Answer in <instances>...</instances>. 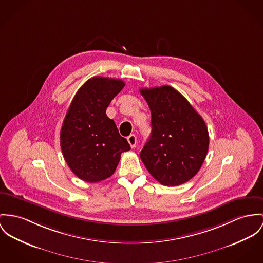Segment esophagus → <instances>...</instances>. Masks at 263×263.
Instances as JSON below:
<instances>
[{
  "instance_id": "34e87169",
  "label": "esophagus",
  "mask_w": 263,
  "mask_h": 263,
  "mask_svg": "<svg viewBox=\"0 0 263 263\" xmlns=\"http://www.w3.org/2000/svg\"><path fill=\"white\" fill-rule=\"evenodd\" d=\"M127 140L129 142L131 148H134L136 146V142H137V137L134 135V134H131L130 136H128Z\"/></svg>"
}]
</instances>
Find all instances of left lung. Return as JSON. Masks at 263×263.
<instances>
[{
  "mask_svg": "<svg viewBox=\"0 0 263 263\" xmlns=\"http://www.w3.org/2000/svg\"><path fill=\"white\" fill-rule=\"evenodd\" d=\"M151 111L152 131L140 153L149 173L165 186L196 175L206 157L209 135L202 117L174 88L140 90Z\"/></svg>",
  "mask_w": 263,
  "mask_h": 263,
  "instance_id": "8db88e82",
  "label": "left lung"
}]
</instances>
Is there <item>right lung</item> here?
<instances>
[{
	"mask_svg": "<svg viewBox=\"0 0 263 263\" xmlns=\"http://www.w3.org/2000/svg\"><path fill=\"white\" fill-rule=\"evenodd\" d=\"M124 86L120 79L93 77L82 85L68 109L61 129V149L72 172L84 181L110 177L121 153L130 150L115 122L106 115Z\"/></svg>",
	"mask_w": 263,
	"mask_h": 263,
	"instance_id": "obj_1",
	"label": "right lung"
}]
</instances>
